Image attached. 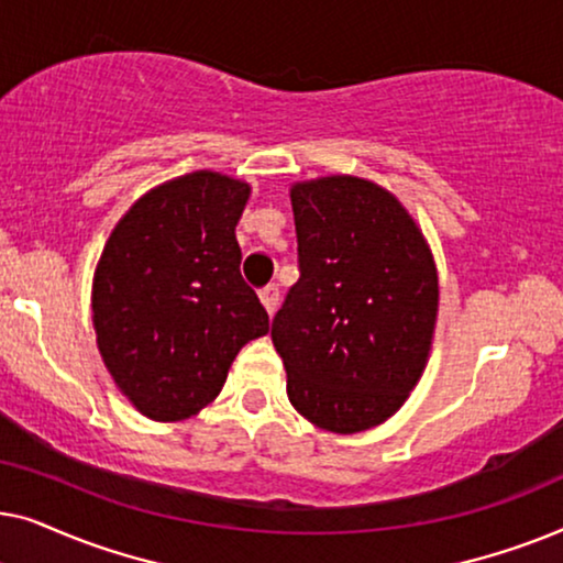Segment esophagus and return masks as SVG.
<instances>
[{
	"label": "esophagus",
	"mask_w": 563,
	"mask_h": 563,
	"mask_svg": "<svg viewBox=\"0 0 563 563\" xmlns=\"http://www.w3.org/2000/svg\"><path fill=\"white\" fill-rule=\"evenodd\" d=\"M258 297H261V305L266 307V312L274 314L276 307H279V287H276V284H268V287L258 291Z\"/></svg>",
	"instance_id": "esophagus-1"
}]
</instances>
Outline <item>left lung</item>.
<instances>
[{
  "label": "left lung",
  "instance_id": "obj_1",
  "mask_svg": "<svg viewBox=\"0 0 563 563\" xmlns=\"http://www.w3.org/2000/svg\"><path fill=\"white\" fill-rule=\"evenodd\" d=\"M299 282L272 322L295 410L330 433L391 418L426 372L438 268L402 202L349 174L289 189Z\"/></svg>",
  "mask_w": 563,
  "mask_h": 563
}]
</instances>
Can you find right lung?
<instances>
[{
    "mask_svg": "<svg viewBox=\"0 0 563 563\" xmlns=\"http://www.w3.org/2000/svg\"><path fill=\"white\" fill-rule=\"evenodd\" d=\"M251 184L191 172L122 214L91 282V322L107 372L158 422L187 420L220 395L238 351L268 333L241 276L235 225Z\"/></svg>",
    "mask_w": 563,
    "mask_h": 563,
    "instance_id": "1",
    "label": "right lung"
}]
</instances>
